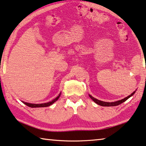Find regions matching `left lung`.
I'll return each instance as SVG.
<instances>
[{
	"instance_id": "left-lung-1",
	"label": "left lung",
	"mask_w": 146,
	"mask_h": 146,
	"mask_svg": "<svg viewBox=\"0 0 146 146\" xmlns=\"http://www.w3.org/2000/svg\"><path fill=\"white\" fill-rule=\"evenodd\" d=\"M136 90H135V92H133V93H132L131 95H129V96L126 97L125 98H123V99H121V100H119V101H115V102H105V101H100V100H98V99H96L94 98V97H92L91 95L89 94V96L90 98H91L92 100H93L95 103L98 104L99 105H101L102 106H117L120 105V104H121L122 103H123L126 100H127L129 98H131V96H133L134 94H135Z\"/></svg>"
}]
</instances>
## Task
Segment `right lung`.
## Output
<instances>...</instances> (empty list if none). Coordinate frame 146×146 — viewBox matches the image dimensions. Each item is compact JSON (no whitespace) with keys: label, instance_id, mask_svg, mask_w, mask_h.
<instances>
[{"label":"right lung","instance_id":"1","mask_svg":"<svg viewBox=\"0 0 146 146\" xmlns=\"http://www.w3.org/2000/svg\"><path fill=\"white\" fill-rule=\"evenodd\" d=\"M61 93H60V94L56 98L53 99L51 101H49V102L45 103H41V104H34V103H27V102H24V101H22V102L25 104V105H27L28 106L31 108H38V107H47V106H49L51 105H52L53 103L58 100L59 99Z\"/></svg>","mask_w":146,"mask_h":146}]
</instances>
